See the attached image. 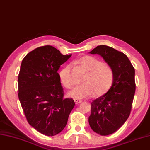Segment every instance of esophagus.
<instances>
[{"instance_id":"1","label":"esophagus","mask_w":150,"mask_h":150,"mask_svg":"<svg viewBox=\"0 0 150 150\" xmlns=\"http://www.w3.org/2000/svg\"><path fill=\"white\" fill-rule=\"evenodd\" d=\"M74 101L76 105H78L79 103H82V100H79V99H74Z\"/></svg>"}]
</instances>
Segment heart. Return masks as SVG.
Returning <instances> with one entry per match:
<instances>
[{
    "instance_id": "1",
    "label": "heart",
    "mask_w": 150,
    "mask_h": 150,
    "mask_svg": "<svg viewBox=\"0 0 150 150\" xmlns=\"http://www.w3.org/2000/svg\"><path fill=\"white\" fill-rule=\"evenodd\" d=\"M78 63L88 72L83 81L84 84L73 87L67 92V96L75 99H81L93 93L94 96H99L107 93L113 82V71L110 66L92 56L81 57ZM71 73L70 64L62 67L58 73L60 83L67 88L73 85Z\"/></svg>"
}]
</instances>
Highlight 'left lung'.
<instances>
[{
    "label": "left lung",
    "instance_id": "obj_1",
    "mask_svg": "<svg viewBox=\"0 0 150 150\" xmlns=\"http://www.w3.org/2000/svg\"><path fill=\"white\" fill-rule=\"evenodd\" d=\"M101 56L113 71L112 84L108 92L91 103L90 127L102 136L112 134L129 116L135 82L134 68L125 54L107 45H99L89 52Z\"/></svg>",
    "mask_w": 150,
    "mask_h": 150
}]
</instances>
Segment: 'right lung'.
Here are the masks:
<instances>
[{
	"label": "right lung",
	"instance_id": "1",
	"mask_svg": "<svg viewBox=\"0 0 150 150\" xmlns=\"http://www.w3.org/2000/svg\"><path fill=\"white\" fill-rule=\"evenodd\" d=\"M51 45L35 49L22 60L18 76V96L26 120L47 136H54L67 124L75 106L72 98L64 99L58 71L71 57Z\"/></svg>",
	"mask_w": 150,
	"mask_h": 150
}]
</instances>
